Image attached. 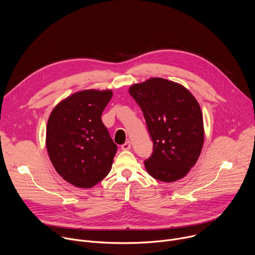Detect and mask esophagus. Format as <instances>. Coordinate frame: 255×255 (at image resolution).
<instances>
[{
    "instance_id": "1",
    "label": "esophagus",
    "mask_w": 255,
    "mask_h": 255,
    "mask_svg": "<svg viewBox=\"0 0 255 255\" xmlns=\"http://www.w3.org/2000/svg\"><path fill=\"white\" fill-rule=\"evenodd\" d=\"M121 149L122 150H130L131 149V143L129 141L125 142L122 146H121Z\"/></svg>"
}]
</instances>
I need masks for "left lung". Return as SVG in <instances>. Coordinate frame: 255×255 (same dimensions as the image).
Here are the masks:
<instances>
[{"mask_svg": "<svg viewBox=\"0 0 255 255\" xmlns=\"http://www.w3.org/2000/svg\"><path fill=\"white\" fill-rule=\"evenodd\" d=\"M129 93L141 108L153 142V152L144 161L147 172L165 183L184 177L204 144L198 101L184 86L160 78L135 84Z\"/></svg>", "mask_w": 255, "mask_h": 255, "instance_id": "8db88e82", "label": "left lung"}]
</instances>
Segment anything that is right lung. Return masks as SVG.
<instances>
[{"label":"right lung","mask_w":255,"mask_h":255,"mask_svg":"<svg viewBox=\"0 0 255 255\" xmlns=\"http://www.w3.org/2000/svg\"><path fill=\"white\" fill-rule=\"evenodd\" d=\"M112 91L85 90L55 106L46 127V148L57 173L90 189L110 172L117 145L102 122Z\"/></svg>","instance_id":"right-lung-1"}]
</instances>
